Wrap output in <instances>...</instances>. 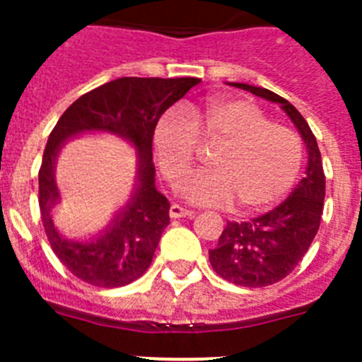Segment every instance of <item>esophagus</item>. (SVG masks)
<instances>
[{"label":"esophagus","instance_id":"obj_1","mask_svg":"<svg viewBox=\"0 0 362 362\" xmlns=\"http://www.w3.org/2000/svg\"><path fill=\"white\" fill-rule=\"evenodd\" d=\"M194 211H188V209H183V207H179V205H172L170 207V216L172 218H185V216H194Z\"/></svg>","mask_w":362,"mask_h":362}]
</instances>
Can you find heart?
Instances as JSON below:
<instances>
[{"label": "heart", "mask_w": 362, "mask_h": 362, "mask_svg": "<svg viewBox=\"0 0 362 362\" xmlns=\"http://www.w3.org/2000/svg\"><path fill=\"white\" fill-rule=\"evenodd\" d=\"M198 136L223 144L211 159L214 170L181 185L188 202L223 207L238 199L242 209L259 211L283 198L300 174L303 148L291 127L272 124L252 101L213 98L192 116L170 107L155 124V153L172 185L192 168Z\"/></svg>", "instance_id": "obj_1"}]
</instances>
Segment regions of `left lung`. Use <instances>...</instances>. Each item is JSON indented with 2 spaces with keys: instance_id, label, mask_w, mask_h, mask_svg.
<instances>
[{
  "instance_id": "obj_1",
  "label": "left lung",
  "mask_w": 362,
  "mask_h": 362,
  "mask_svg": "<svg viewBox=\"0 0 362 362\" xmlns=\"http://www.w3.org/2000/svg\"><path fill=\"white\" fill-rule=\"evenodd\" d=\"M231 85L279 103L301 134L309 155L305 177H301L281 205L250 222H229L218 246L209 250V261L218 276L235 285L259 288L288 276L315 240L324 211L325 175L315 134L292 103L262 86Z\"/></svg>"
}]
</instances>
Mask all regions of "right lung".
I'll list each match as a JSON object with an SVG mask.
<instances>
[{
  "label": "right lung",
  "mask_w": 362,
  "mask_h": 362,
  "mask_svg": "<svg viewBox=\"0 0 362 362\" xmlns=\"http://www.w3.org/2000/svg\"><path fill=\"white\" fill-rule=\"evenodd\" d=\"M198 83V77H120L81 95L53 127L38 172V205L52 250L81 281L103 288L124 286L151 264L170 223L168 199L155 187V124ZM83 132H109L127 139L137 151L139 168L130 202L110 226L95 238L74 241L54 228L51 218L52 207L60 201L54 163L62 146Z\"/></svg>",
  "instance_id": "right-lung-1"
}]
</instances>
